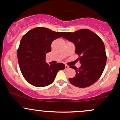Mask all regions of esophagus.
<instances>
[{
  "label": "esophagus",
  "mask_w": 120,
  "mask_h": 120,
  "mask_svg": "<svg viewBox=\"0 0 120 120\" xmlns=\"http://www.w3.org/2000/svg\"><path fill=\"white\" fill-rule=\"evenodd\" d=\"M69 68V66L67 65H65V69H68Z\"/></svg>",
  "instance_id": "obj_1"
}]
</instances>
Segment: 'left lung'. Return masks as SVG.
Wrapping results in <instances>:
<instances>
[{
	"label": "left lung",
	"mask_w": 120,
	"mask_h": 120,
	"mask_svg": "<svg viewBox=\"0 0 120 120\" xmlns=\"http://www.w3.org/2000/svg\"><path fill=\"white\" fill-rule=\"evenodd\" d=\"M64 34L63 38L75 45V53L79 56L78 60L81 64L78 68L70 67L76 74L69 81L78 87L90 86L99 79L105 68L107 55L104 43L97 34L87 29Z\"/></svg>",
	"instance_id": "1"
}]
</instances>
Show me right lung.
<instances>
[{
    "instance_id": "right-lung-1",
    "label": "right lung",
    "mask_w": 120,
    "mask_h": 120,
    "mask_svg": "<svg viewBox=\"0 0 120 120\" xmlns=\"http://www.w3.org/2000/svg\"><path fill=\"white\" fill-rule=\"evenodd\" d=\"M64 33L38 27L22 38L17 49L18 61L23 77L33 86L41 87L50 85L59 70L64 69L63 63L48 64L45 61L46 53L51 51L52 41Z\"/></svg>"
}]
</instances>
